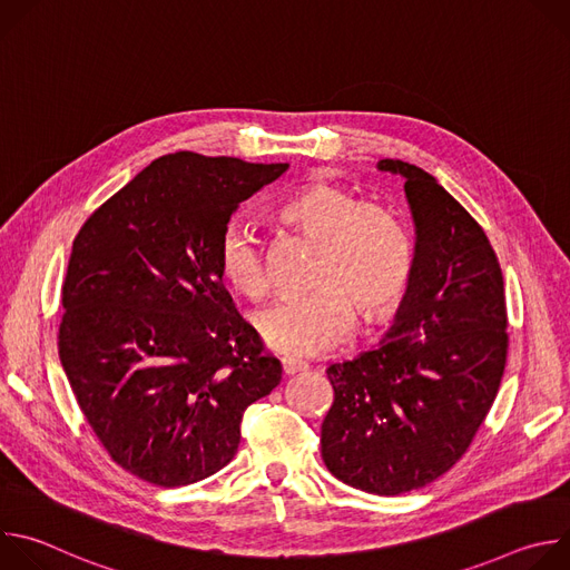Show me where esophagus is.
<instances>
[{"label":"esophagus","instance_id":"1","mask_svg":"<svg viewBox=\"0 0 570 570\" xmlns=\"http://www.w3.org/2000/svg\"><path fill=\"white\" fill-rule=\"evenodd\" d=\"M282 370L284 374H297L302 370H306V363L304 361H297V358H282Z\"/></svg>","mask_w":570,"mask_h":570}]
</instances>
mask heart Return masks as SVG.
Masks as SVG:
<instances>
[{
	"label": "heart",
	"mask_w": 570,
	"mask_h": 570,
	"mask_svg": "<svg viewBox=\"0 0 570 570\" xmlns=\"http://www.w3.org/2000/svg\"><path fill=\"white\" fill-rule=\"evenodd\" d=\"M279 218L317 243L311 271L313 293L277 302L257 313L264 343L288 356H315L334 350L352 334L356 308L363 320L390 315L413 282L415 246L405 223L385 205L313 183L293 194ZM220 279L240 297L259 302L271 277L262 238L246 223H229L216 248Z\"/></svg>",
	"instance_id": "heart-1"
}]
</instances>
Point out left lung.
Segmentation results:
<instances>
[{
    "label": "left lung",
    "instance_id": "left-lung-1",
    "mask_svg": "<svg viewBox=\"0 0 570 570\" xmlns=\"http://www.w3.org/2000/svg\"><path fill=\"white\" fill-rule=\"evenodd\" d=\"M405 178L417 225L415 271L383 343L327 374L322 422L327 469L356 490H422L471 446L508 361V304L499 257L478 220L424 169L381 159Z\"/></svg>",
    "mask_w": 570,
    "mask_h": 570
}]
</instances>
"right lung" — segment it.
<instances>
[{
	"label": "right lung",
	"mask_w": 570,
	"mask_h": 570,
	"mask_svg": "<svg viewBox=\"0 0 570 570\" xmlns=\"http://www.w3.org/2000/svg\"><path fill=\"white\" fill-rule=\"evenodd\" d=\"M288 165L191 150L155 159L78 229L58 354L108 455L157 487L223 469L282 365L225 291L216 248L238 203Z\"/></svg>",
	"instance_id": "obj_1"
}]
</instances>
